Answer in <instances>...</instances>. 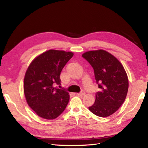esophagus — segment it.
<instances>
[{"instance_id": "obj_1", "label": "esophagus", "mask_w": 148, "mask_h": 148, "mask_svg": "<svg viewBox=\"0 0 148 148\" xmlns=\"http://www.w3.org/2000/svg\"><path fill=\"white\" fill-rule=\"evenodd\" d=\"M85 93H85V92H84V90H82L80 93H77V95H79V96H81V97H82V96H84V95H85Z\"/></svg>"}]
</instances>
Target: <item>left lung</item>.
<instances>
[{
	"label": "left lung",
	"instance_id": "obj_1",
	"mask_svg": "<svg viewBox=\"0 0 148 148\" xmlns=\"http://www.w3.org/2000/svg\"><path fill=\"white\" fill-rule=\"evenodd\" d=\"M93 69L100 92L95 101L88 108L100 117L112 114L124 102L128 89L127 74L118 60L102 49L90 51L82 55Z\"/></svg>",
	"mask_w": 148,
	"mask_h": 148
}]
</instances>
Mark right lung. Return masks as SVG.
<instances>
[{
    "label": "right lung",
    "instance_id": "1",
    "mask_svg": "<svg viewBox=\"0 0 148 148\" xmlns=\"http://www.w3.org/2000/svg\"><path fill=\"white\" fill-rule=\"evenodd\" d=\"M73 55L49 49L36 57L28 67L24 78L25 96L30 108L40 117L55 119L67 107L69 93L55 86L61 84V71Z\"/></svg>",
    "mask_w": 148,
    "mask_h": 148
}]
</instances>
